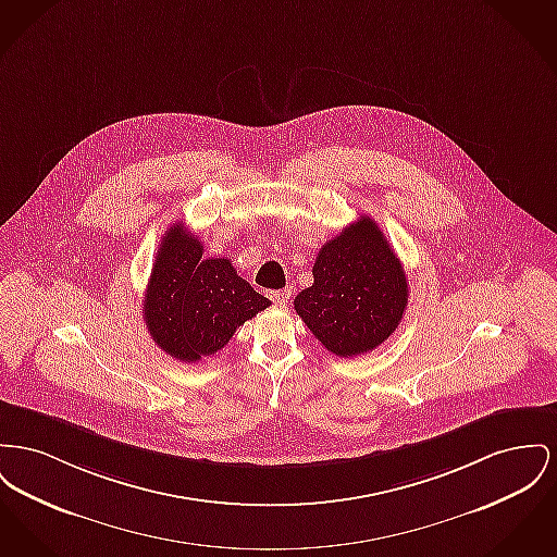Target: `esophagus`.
Returning a JSON list of instances; mask_svg holds the SVG:
<instances>
[{
	"label": "esophagus",
	"instance_id": "obj_1",
	"mask_svg": "<svg viewBox=\"0 0 557 557\" xmlns=\"http://www.w3.org/2000/svg\"><path fill=\"white\" fill-rule=\"evenodd\" d=\"M290 295H293V293L284 288V290H273L269 296H271V300H273V302H277V305H288Z\"/></svg>",
	"mask_w": 557,
	"mask_h": 557
}]
</instances>
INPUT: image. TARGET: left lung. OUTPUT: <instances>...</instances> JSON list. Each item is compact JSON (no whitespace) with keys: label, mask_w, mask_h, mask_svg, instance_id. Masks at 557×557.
Segmentation results:
<instances>
[{"label":"left lung","mask_w":557,"mask_h":557,"mask_svg":"<svg viewBox=\"0 0 557 557\" xmlns=\"http://www.w3.org/2000/svg\"><path fill=\"white\" fill-rule=\"evenodd\" d=\"M406 305L404 267L370 216L327 239L313 262V286L295 298L305 326L341 358H356L385 343Z\"/></svg>","instance_id":"1"}]
</instances>
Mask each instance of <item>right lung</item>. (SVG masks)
Masks as SVG:
<instances>
[{
	"label": "right lung",
	"instance_id": "obj_1",
	"mask_svg": "<svg viewBox=\"0 0 557 557\" xmlns=\"http://www.w3.org/2000/svg\"><path fill=\"white\" fill-rule=\"evenodd\" d=\"M199 237L181 223L165 231L143 300V318L158 347L181 361L201 360L271 305L227 259H201Z\"/></svg>",
	"mask_w": 557,
	"mask_h": 557
}]
</instances>
